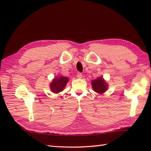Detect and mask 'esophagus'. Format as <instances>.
Segmentation results:
<instances>
[{
	"mask_svg": "<svg viewBox=\"0 0 151 151\" xmlns=\"http://www.w3.org/2000/svg\"><path fill=\"white\" fill-rule=\"evenodd\" d=\"M77 78L81 79L82 77H83V74H82V73H81V72H77Z\"/></svg>",
	"mask_w": 151,
	"mask_h": 151,
	"instance_id": "1",
	"label": "esophagus"
}]
</instances>
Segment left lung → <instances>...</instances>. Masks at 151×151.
<instances>
[{
  "mask_svg": "<svg viewBox=\"0 0 151 151\" xmlns=\"http://www.w3.org/2000/svg\"><path fill=\"white\" fill-rule=\"evenodd\" d=\"M93 90L99 94H103L108 89V84L102 77H98L91 82Z\"/></svg>",
  "mask_w": 151,
  "mask_h": 151,
  "instance_id": "left-lung-1",
  "label": "left lung"
}]
</instances>
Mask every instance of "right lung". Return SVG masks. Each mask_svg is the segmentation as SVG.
Segmentation results:
<instances>
[{"mask_svg": "<svg viewBox=\"0 0 151 151\" xmlns=\"http://www.w3.org/2000/svg\"><path fill=\"white\" fill-rule=\"evenodd\" d=\"M68 81V78L67 77L60 76L55 77L52 80V82L50 84V89L54 93H60L65 88Z\"/></svg>", "mask_w": 151, "mask_h": 151, "instance_id": "1", "label": "right lung"}]
</instances>
